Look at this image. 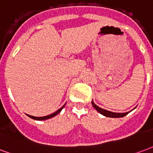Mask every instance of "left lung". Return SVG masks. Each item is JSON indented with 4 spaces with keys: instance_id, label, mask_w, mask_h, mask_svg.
<instances>
[{
    "instance_id": "8db88e82",
    "label": "left lung",
    "mask_w": 153,
    "mask_h": 153,
    "mask_svg": "<svg viewBox=\"0 0 153 153\" xmlns=\"http://www.w3.org/2000/svg\"><path fill=\"white\" fill-rule=\"evenodd\" d=\"M92 105L94 108L96 109L98 112L101 113L103 116H105V117H113V118H118V117H123L125 116H126L128 113L130 112H124V113H118V112H110V111H108V110H105V109H102L101 108H100L99 106H97L94 102H93V100H92Z\"/></svg>"
}]
</instances>
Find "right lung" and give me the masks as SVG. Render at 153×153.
I'll return each mask as SVG.
<instances>
[{
    "mask_svg": "<svg viewBox=\"0 0 153 153\" xmlns=\"http://www.w3.org/2000/svg\"><path fill=\"white\" fill-rule=\"evenodd\" d=\"M64 106L63 105L61 108H59V110H57L56 112H53L52 114L51 115H48V116H45V117H33V116H30V115H27L30 118H32V119H34V120H36V121H43V120H47V119H50V118H52L53 117H55L57 114H59L61 111H62V109L64 108Z\"/></svg>",
    "mask_w": 153,
    "mask_h": 153,
    "instance_id": "add662e5",
    "label": "right lung"
}]
</instances>
